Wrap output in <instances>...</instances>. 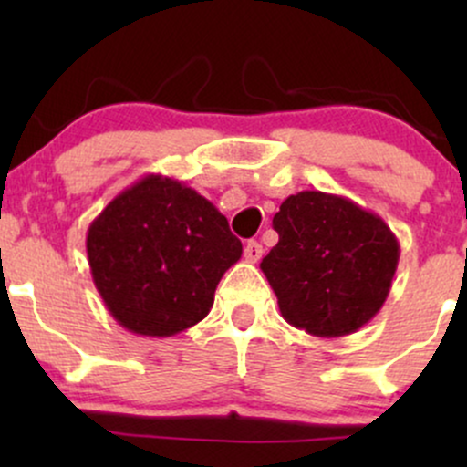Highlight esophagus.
I'll use <instances>...</instances> for the list:
<instances>
[{"label":"esophagus","mask_w":467,"mask_h":467,"mask_svg":"<svg viewBox=\"0 0 467 467\" xmlns=\"http://www.w3.org/2000/svg\"><path fill=\"white\" fill-rule=\"evenodd\" d=\"M244 254H245V261H250V264H256V261L264 256V245H261L259 241H248V244H245Z\"/></svg>","instance_id":"obj_1"}]
</instances>
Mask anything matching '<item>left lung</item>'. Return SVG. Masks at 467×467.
<instances>
[{
	"instance_id": "obj_1",
	"label": "left lung",
	"mask_w": 467,
	"mask_h": 467,
	"mask_svg": "<svg viewBox=\"0 0 467 467\" xmlns=\"http://www.w3.org/2000/svg\"><path fill=\"white\" fill-rule=\"evenodd\" d=\"M278 244L261 261L289 325L318 337L349 336L382 309L400 244L356 202L301 191L272 219Z\"/></svg>"
}]
</instances>
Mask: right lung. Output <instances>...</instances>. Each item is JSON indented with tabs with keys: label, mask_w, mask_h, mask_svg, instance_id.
I'll return each instance as SVG.
<instances>
[{
	"label": "right lung",
	"mask_w": 467,
	"mask_h": 467,
	"mask_svg": "<svg viewBox=\"0 0 467 467\" xmlns=\"http://www.w3.org/2000/svg\"><path fill=\"white\" fill-rule=\"evenodd\" d=\"M94 285L118 325L166 337L211 312L241 241L206 197L164 175H144L88 228Z\"/></svg>",
	"instance_id": "right-lung-1"
}]
</instances>
